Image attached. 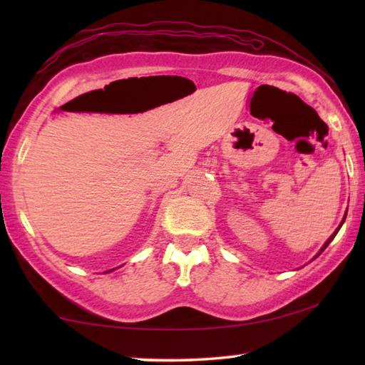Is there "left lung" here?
Here are the masks:
<instances>
[{
    "mask_svg": "<svg viewBox=\"0 0 365 365\" xmlns=\"http://www.w3.org/2000/svg\"><path fill=\"white\" fill-rule=\"evenodd\" d=\"M346 214H348V211H346ZM346 214H344V217H343V220H341V224H339V227L336 228V230H335V232H333V235H331V237H330L329 240H327V242H325V245L322 246V250H320V252H322V251H324V250L327 248V246H329V245H330V242H331V240L336 237V233H338V230H339V228H341V225H343V222H344V219H346ZM320 252H319V255H320ZM319 255H317V256H319ZM317 256H316V257H317Z\"/></svg>",
    "mask_w": 365,
    "mask_h": 365,
    "instance_id": "1",
    "label": "left lung"
}]
</instances>
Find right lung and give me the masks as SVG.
Masks as SVG:
<instances>
[{"instance_id": "1", "label": "right lung", "mask_w": 365, "mask_h": 365, "mask_svg": "<svg viewBox=\"0 0 365 365\" xmlns=\"http://www.w3.org/2000/svg\"><path fill=\"white\" fill-rule=\"evenodd\" d=\"M109 272H110V270H109Z\"/></svg>"}]
</instances>
